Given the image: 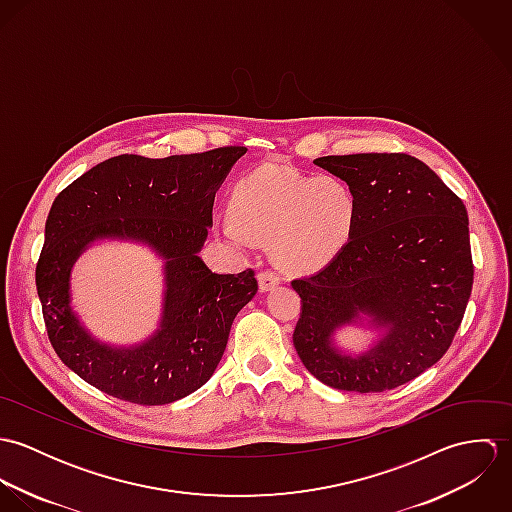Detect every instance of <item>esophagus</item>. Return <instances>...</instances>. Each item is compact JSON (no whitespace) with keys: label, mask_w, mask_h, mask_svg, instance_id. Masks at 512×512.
I'll list each match as a JSON object with an SVG mask.
<instances>
[{"label":"esophagus","mask_w":512,"mask_h":512,"mask_svg":"<svg viewBox=\"0 0 512 512\" xmlns=\"http://www.w3.org/2000/svg\"><path fill=\"white\" fill-rule=\"evenodd\" d=\"M258 284H260L262 292H270L280 284V276L272 270H264V272L258 274Z\"/></svg>","instance_id":"34e87169"}]
</instances>
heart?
Segmentation results:
<instances>
[{
	"mask_svg": "<svg viewBox=\"0 0 512 512\" xmlns=\"http://www.w3.org/2000/svg\"><path fill=\"white\" fill-rule=\"evenodd\" d=\"M357 213L353 189L331 175L303 177L264 167L240 179L219 230L236 244L270 242L272 260L293 274L327 266L347 244Z\"/></svg>",
	"mask_w": 512,
	"mask_h": 512,
	"instance_id": "obj_1",
	"label": "heart"
}]
</instances>
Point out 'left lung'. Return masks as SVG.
Segmentation results:
<instances>
[{
    "label": "left lung",
    "mask_w": 512,
    "mask_h": 512,
    "mask_svg": "<svg viewBox=\"0 0 512 512\" xmlns=\"http://www.w3.org/2000/svg\"><path fill=\"white\" fill-rule=\"evenodd\" d=\"M357 197L349 242L317 274L293 280L301 313L293 347L323 384L384 392L420 376L449 349L473 288L463 201L408 153L327 155L313 161ZM369 317L383 337L349 358L332 347L343 324Z\"/></svg>",
    "instance_id": "obj_1"
}]
</instances>
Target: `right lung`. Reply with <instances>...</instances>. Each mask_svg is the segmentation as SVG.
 Masks as SVG:
<instances>
[{"label":"right lung","mask_w":512,"mask_h":512,"mask_svg":"<svg viewBox=\"0 0 512 512\" xmlns=\"http://www.w3.org/2000/svg\"><path fill=\"white\" fill-rule=\"evenodd\" d=\"M246 147L149 159L110 157L63 189L47 217L35 282L59 359L94 388L140 406H161L201 388L226 349L236 313L258 292L254 272L213 274L197 256L213 203ZM98 237L149 243L166 258L162 325L146 344L96 342L70 309L73 260Z\"/></svg>","instance_id":"add662e5"}]
</instances>
